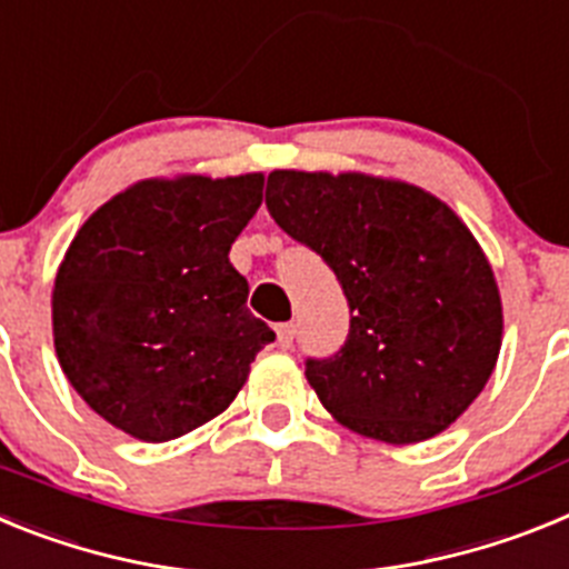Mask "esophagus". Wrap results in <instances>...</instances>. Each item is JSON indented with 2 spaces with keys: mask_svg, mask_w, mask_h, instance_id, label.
Masks as SVG:
<instances>
[{
  "mask_svg": "<svg viewBox=\"0 0 569 569\" xmlns=\"http://www.w3.org/2000/svg\"><path fill=\"white\" fill-rule=\"evenodd\" d=\"M293 339H296L293 321H284V325H279V328H276V341H279L281 350H290V347H293Z\"/></svg>",
  "mask_w": 569,
  "mask_h": 569,
  "instance_id": "esophagus-1",
  "label": "esophagus"
}]
</instances>
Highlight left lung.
<instances>
[{"label": "left lung", "mask_w": 569, "mask_h": 569, "mask_svg": "<svg viewBox=\"0 0 569 569\" xmlns=\"http://www.w3.org/2000/svg\"><path fill=\"white\" fill-rule=\"evenodd\" d=\"M264 204L328 261L350 305L339 353L305 361L321 405L387 445L453 425L501 347L499 288L467 224L427 190L365 173L273 170Z\"/></svg>", "instance_id": "1"}]
</instances>
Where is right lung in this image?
<instances>
[{
	"mask_svg": "<svg viewBox=\"0 0 569 569\" xmlns=\"http://www.w3.org/2000/svg\"><path fill=\"white\" fill-rule=\"evenodd\" d=\"M261 173L148 179L90 216L53 284L59 365L93 413L170 441L228 410L276 339L230 264Z\"/></svg>",
	"mask_w": 569,
	"mask_h": 569,
	"instance_id": "1",
	"label": "right lung"
}]
</instances>
